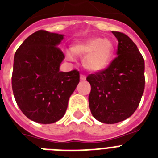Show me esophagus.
I'll return each instance as SVG.
<instances>
[{"mask_svg": "<svg viewBox=\"0 0 158 158\" xmlns=\"http://www.w3.org/2000/svg\"><path fill=\"white\" fill-rule=\"evenodd\" d=\"M85 79H86V76H85L84 74H81V75H80V80H81V81H84Z\"/></svg>", "mask_w": 158, "mask_h": 158, "instance_id": "1", "label": "esophagus"}]
</instances>
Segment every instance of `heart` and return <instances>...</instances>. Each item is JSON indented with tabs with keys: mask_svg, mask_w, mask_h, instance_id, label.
Returning <instances> with one entry per match:
<instances>
[{
	"mask_svg": "<svg viewBox=\"0 0 158 158\" xmlns=\"http://www.w3.org/2000/svg\"><path fill=\"white\" fill-rule=\"evenodd\" d=\"M114 44L109 39L102 38H92L74 43L71 47L73 54L84 56V66L92 72H99L107 68L111 62L114 55ZM67 59H74L70 52H66Z\"/></svg>",
	"mask_w": 158,
	"mask_h": 158,
	"instance_id": "obj_1",
	"label": "heart"
}]
</instances>
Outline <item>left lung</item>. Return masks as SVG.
Wrapping results in <instances>:
<instances>
[{"label":"left lung","mask_w":158,"mask_h":158,"mask_svg":"<svg viewBox=\"0 0 158 158\" xmlns=\"http://www.w3.org/2000/svg\"><path fill=\"white\" fill-rule=\"evenodd\" d=\"M117 56L104 70L89 74V108L96 120L115 124L126 120L139 105L144 91V60L125 33L114 32Z\"/></svg>","instance_id":"obj_1"}]
</instances>
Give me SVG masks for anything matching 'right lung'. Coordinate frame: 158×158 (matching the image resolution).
Masks as SVG:
<instances>
[{
    "label": "right lung",
    "mask_w": 158,
    "mask_h": 158,
    "mask_svg": "<svg viewBox=\"0 0 158 158\" xmlns=\"http://www.w3.org/2000/svg\"><path fill=\"white\" fill-rule=\"evenodd\" d=\"M63 38L62 34L37 31L15 54L14 96L21 111L35 122L52 124L60 120L79 83L76 69L60 71L64 56L58 46Z\"/></svg>",
    "instance_id": "right-lung-1"
}]
</instances>
